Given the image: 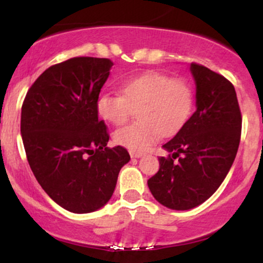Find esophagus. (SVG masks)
<instances>
[{"label":"esophagus","mask_w":263,"mask_h":263,"mask_svg":"<svg viewBox=\"0 0 263 263\" xmlns=\"http://www.w3.org/2000/svg\"><path fill=\"white\" fill-rule=\"evenodd\" d=\"M129 156H131V158H140V157L143 156V153L136 152V151H129Z\"/></svg>","instance_id":"34e87169"}]
</instances>
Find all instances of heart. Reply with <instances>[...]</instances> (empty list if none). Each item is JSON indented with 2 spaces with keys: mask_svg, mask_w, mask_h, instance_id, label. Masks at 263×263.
Listing matches in <instances>:
<instances>
[{
  "mask_svg": "<svg viewBox=\"0 0 263 263\" xmlns=\"http://www.w3.org/2000/svg\"><path fill=\"white\" fill-rule=\"evenodd\" d=\"M119 93H102L96 110L102 120L115 126L128 121L137 110V122L117 129L114 141L131 151H146L162 135L176 134L189 119L194 91L183 78L161 71H147L119 83Z\"/></svg>",
  "mask_w": 263,
  "mask_h": 263,
  "instance_id": "heart-1",
  "label": "heart"
}]
</instances>
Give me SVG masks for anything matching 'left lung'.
Returning <instances> with one entry per match:
<instances>
[{
	"label": "left lung",
	"instance_id": "obj_1",
	"mask_svg": "<svg viewBox=\"0 0 263 263\" xmlns=\"http://www.w3.org/2000/svg\"><path fill=\"white\" fill-rule=\"evenodd\" d=\"M197 110L164 148L159 171L148 179L157 201L173 210H188L209 199L224 182L236 157L241 116L235 87L225 77L192 63Z\"/></svg>",
	"mask_w": 263,
	"mask_h": 263
}]
</instances>
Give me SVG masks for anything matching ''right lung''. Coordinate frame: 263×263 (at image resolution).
Masks as SVG:
<instances>
[{"label":"right lung","mask_w":263,"mask_h":263,"mask_svg":"<svg viewBox=\"0 0 263 263\" xmlns=\"http://www.w3.org/2000/svg\"><path fill=\"white\" fill-rule=\"evenodd\" d=\"M114 63L75 57L52 65L27 91L21 134L29 167L50 198L77 214L112 197L127 149L106 147L110 135L96 101Z\"/></svg>","instance_id":"1"}]
</instances>
